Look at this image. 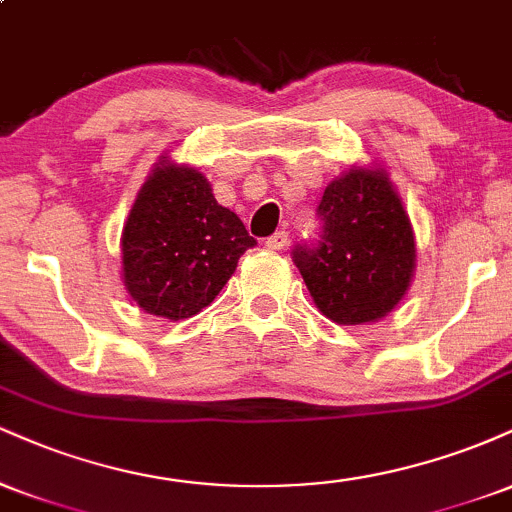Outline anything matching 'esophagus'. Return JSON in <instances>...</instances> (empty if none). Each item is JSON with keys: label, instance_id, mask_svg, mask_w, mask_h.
<instances>
[{"label": "esophagus", "instance_id": "obj_1", "mask_svg": "<svg viewBox=\"0 0 512 512\" xmlns=\"http://www.w3.org/2000/svg\"><path fill=\"white\" fill-rule=\"evenodd\" d=\"M286 243H289V233H286V231H276L274 236L267 238V248L269 250H284Z\"/></svg>", "mask_w": 512, "mask_h": 512}]
</instances>
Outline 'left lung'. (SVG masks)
Here are the masks:
<instances>
[{"label":"left lung","instance_id":"8db88e82","mask_svg":"<svg viewBox=\"0 0 512 512\" xmlns=\"http://www.w3.org/2000/svg\"><path fill=\"white\" fill-rule=\"evenodd\" d=\"M317 245L293 262L322 315L337 325L378 322L402 301L416 267L414 231L383 168H351L327 185Z\"/></svg>","mask_w":512,"mask_h":512}]
</instances>
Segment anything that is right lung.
Masks as SVG:
<instances>
[{
  "instance_id": "add662e5",
  "label": "right lung",
  "mask_w": 512,
  "mask_h": 512,
  "mask_svg": "<svg viewBox=\"0 0 512 512\" xmlns=\"http://www.w3.org/2000/svg\"><path fill=\"white\" fill-rule=\"evenodd\" d=\"M120 245L132 301L144 313L178 322L219 296L257 240L216 202L197 168L163 156L129 209Z\"/></svg>"
}]
</instances>
